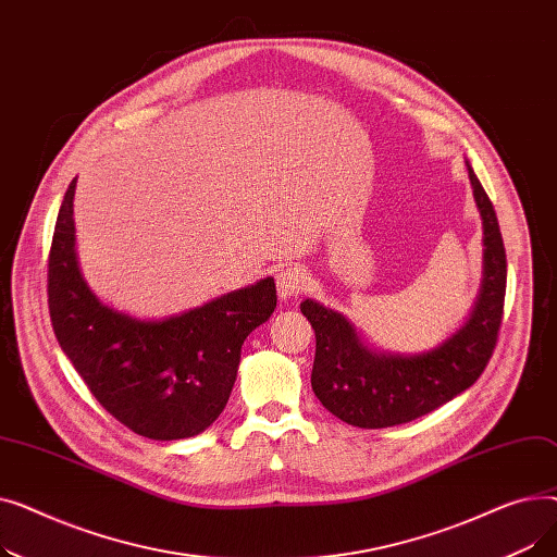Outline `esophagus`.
Listing matches in <instances>:
<instances>
[{"label":"esophagus","instance_id":"obj_1","mask_svg":"<svg viewBox=\"0 0 557 557\" xmlns=\"http://www.w3.org/2000/svg\"><path fill=\"white\" fill-rule=\"evenodd\" d=\"M305 288H307V275L300 269H296V267L294 269H284L277 275V294H280L282 300L300 296Z\"/></svg>","mask_w":557,"mask_h":557}]
</instances>
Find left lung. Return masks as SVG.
<instances>
[{
    "label": "left lung",
    "instance_id": "left-lung-1",
    "mask_svg": "<svg viewBox=\"0 0 557 557\" xmlns=\"http://www.w3.org/2000/svg\"><path fill=\"white\" fill-rule=\"evenodd\" d=\"M470 181L483 219V288L472 318L441 347L416 357L376 355L341 313L313 300L300 305L315 332L311 388L343 422L386 429L418 420L470 388L490 363L504 318L506 248L492 200L472 166Z\"/></svg>",
    "mask_w": 557,
    "mask_h": 557
}]
</instances>
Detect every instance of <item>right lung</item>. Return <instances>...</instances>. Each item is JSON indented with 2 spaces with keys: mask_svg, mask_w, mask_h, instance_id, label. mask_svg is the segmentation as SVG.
<instances>
[{
  "mask_svg": "<svg viewBox=\"0 0 557 557\" xmlns=\"http://www.w3.org/2000/svg\"><path fill=\"white\" fill-rule=\"evenodd\" d=\"M74 189L58 212L47 267L53 334L106 411L137 435L181 441L225 408L246 336L277 307L273 277L166 320H135L103 307L74 252Z\"/></svg>",
  "mask_w": 557,
  "mask_h": 557,
  "instance_id": "1",
  "label": "right lung"
}]
</instances>
